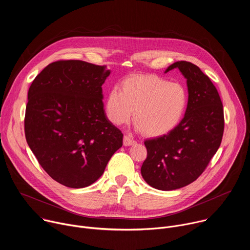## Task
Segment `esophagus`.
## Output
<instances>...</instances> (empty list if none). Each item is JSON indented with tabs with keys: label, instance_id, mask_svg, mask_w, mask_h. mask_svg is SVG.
Listing matches in <instances>:
<instances>
[{
	"label": "esophagus",
	"instance_id": "34e87169",
	"mask_svg": "<svg viewBox=\"0 0 250 250\" xmlns=\"http://www.w3.org/2000/svg\"><path fill=\"white\" fill-rule=\"evenodd\" d=\"M135 144V140L132 139L129 135H125L124 136V146H132Z\"/></svg>",
	"mask_w": 250,
	"mask_h": 250
}]
</instances>
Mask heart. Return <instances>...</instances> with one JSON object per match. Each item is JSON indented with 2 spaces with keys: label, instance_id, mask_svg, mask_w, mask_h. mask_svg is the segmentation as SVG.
Instances as JSON below:
<instances>
[{
  "label": "heart",
  "instance_id": "b5f03b06",
  "mask_svg": "<svg viewBox=\"0 0 250 250\" xmlns=\"http://www.w3.org/2000/svg\"><path fill=\"white\" fill-rule=\"evenodd\" d=\"M188 105V92L179 83L156 75H133L112 88L105 100L109 121L121 125L129 122L132 112L138 129L159 136L172 130L182 120Z\"/></svg>",
  "mask_w": 250,
  "mask_h": 250
}]
</instances>
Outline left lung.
I'll return each instance as SVG.
<instances>
[{
    "instance_id": "8db88e82",
    "label": "left lung",
    "mask_w": 250,
    "mask_h": 250,
    "mask_svg": "<svg viewBox=\"0 0 250 250\" xmlns=\"http://www.w3.org/2000/svg\"><path fill=\"white\" fill-rule=\"evenodd\" d=\"M174 68L187 79L186 114L167 134L145 141L147 157L140 170L148 185L162 191L197 180L218 151L225 128L223 103L210 79L188 61H177L165 72Z\"/></svg>"
}]
</instances>
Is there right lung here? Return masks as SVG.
<instances>
[{"label": "right lung", "instance_id": "right-lung-1", "mask_svg": "<svg viewBox=\"0 0 250 250\" xmlns=\"http://www.w3.org/2000/svg\"><path fill=\"white\" fill-rule=\"evenodd\" d=\"M109 75L105 65L58 60L29 87L26 142L44 171L66 187L96 182L123 146L122 131L104 111L102 85Z\"/></svg>", "mask_w": 250, "mask_h": 250}]
</instances>
